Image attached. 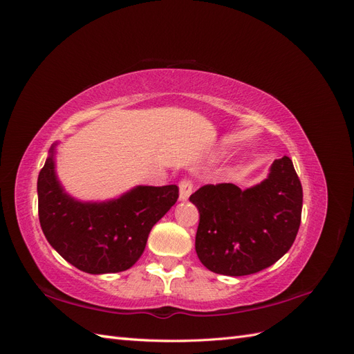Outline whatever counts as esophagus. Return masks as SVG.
<instances>
[{
    "mask_svg": "<svg viewBox=\"0 0 354 354\" xmlns=\"http://www.w3.org/2000/svg\"><path fill=\"white\" fill-rule=\"evenodd\" d=\"M178 189H180V201L185 202L192 195V189H194V186H192L190 180H181Z\"/></svg>",
    "mask_w": 354,
    "mask_h": 354,
    "instance_id": "obj_1",
    "label": "esophagus"
}]
</instances>
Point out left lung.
<instances>
[{
    "instance_id": "obj_1",
    "label": "left lung",
    "mask_w": 354,
    "mask_h": 354,
    "mask_svg": "<svg viewBox=\"0 0 354 354\" xmlns=\"http://www.w3.org/2000/svg\"><path fill=\"white\" fill-rule=\"evenodd\" d=\"M189 199L199 211L198 259L218 274L270 267L291 248L301 223L303 187L288 156L276 159L259 185H207Z\"/></svg>"
}]
</instances>
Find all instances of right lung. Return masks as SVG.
Segmentation results:
<instances>
[{"label":"right lung","instance_id":"right-lung-1","mask_svg":"<svg viewBox=\"0 0 354 354\" xmlns=\"http://www.w3.org/2000/svg\"><path fill=\"white\" fill-rule=\"evenodd\" d=\"M56 146L38 176V216L48 243L68 263L91 273H118L140 259L147 236L178 198L176 185L136 186L121 196L80 201L56 174Z\"/></svg>","mask_w":354,"mask_h":354}]
</instances>
